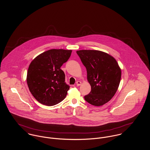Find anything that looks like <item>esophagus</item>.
Listing matches in <instances>:
<instances>
[{
  "label": "esophagus",
  "mask_w": 150,
  "mask_h": 150,
  "mask_svg": "<svg viewBox=\"0 0 150 150\" xmlns=\"http://www.w3.org/2000/svg\"><path fill=\"white\" fill-rule=\"evenodd\" d=\"M81 84V81H78L76 82V86H80Z\"/></svg>",
  "instance_id": "34e87169"
}]
</instances>
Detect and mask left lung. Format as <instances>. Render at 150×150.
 <instances>
[{
	"mask_svg": "<svg viewBox=\"0 0 150 150\" xmlns=\"http://www.w3.org/2000/svg\"><path fill=\"white\" fill-rule=\"evenodd\" d=\"M87 72V80L91 86L84 96L89 104L100 106L110 101L120 85L121 70L110 55L98 50L77 51Z\"/></svg>",
	"mask_w": 150,
	"mask_h": 150,
	"instance_id": "obj_1",
	"label": "left lung"
}]
</instances>
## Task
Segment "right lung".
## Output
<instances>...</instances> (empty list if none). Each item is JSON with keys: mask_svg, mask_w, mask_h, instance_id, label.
I'll return each instance as SVG.
<instances>
[{"mask_svg": "<svg viewBox=\"0 0 150 150\" xmlns=\"http://www.w3.org/2000/svg\"><path fill=\"white\" fill-rule=\"evenodd\" d=\"M72 51L51 49L36 57L28 67L26 81L29 91L40 103L52 106L62 102L70 86L65 83L61 67Z\"/></svg>", "mask_w": 150, "mask_h": 150, "instance_id": "1", "label": "right lung"}]
</instances>
